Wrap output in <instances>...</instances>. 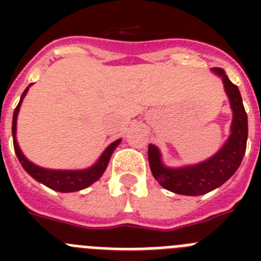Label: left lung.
<instances>
[{
  "mask_svg": "<svg viewBox=\"0 0 261 261\" xmlns=\"http://www.w3.org/2000/svg\"><path fill=\"white\" fill-rule=\"evenodd\" d=\"M212 71L222 80L232 111L230 136L223 146L204 162L181 167L166 166L161 150L155 145L150 144L147 149L149 165L155 180L163 188L179 195L200 196L221 187L238 170L246 153L248 136L247 114L244 111L238 86L232 84L222 69L214 68Z\"/></svg>",
  "mask_w": 261,
  "mask_h": 261,
  "instance_id": "obj_1",
  "label": "left lung"
}]
</instances>
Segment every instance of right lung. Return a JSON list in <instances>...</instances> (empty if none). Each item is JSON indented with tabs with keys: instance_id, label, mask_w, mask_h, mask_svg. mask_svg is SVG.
<instances>
[{
	"instance_id": "right-lung-1",
	"label": "right lung",
	"mask_w": 261,
	"mask_h": 261,
	"mask_svg": "<svg viewBox=\"0 0 261 261\" xmlns=\"http://www.w3.org/2000/svg\"><path fill=\"white\" fill-rule=\"evenodd\" d=\"M32 85V84H31ZM31 85L26 87V90L23 91L20 100L18 103L17 108L14 110L13 115V125H11V133H13V144H14V150L17 154L18 159H19L22 167L26 170L27 174L31 175L36 181L44 184L48 188L57 192H77V191L85 190L87 187H90L96 180L100 179L103 172L107 168L110 158L114 153V150L119 146L121 142V138L114 141L112 144L108 145L106 147V150L103 151L102 155L99 156V159L90 167L84 168V170H52V168H44L40 166L32 163L31 161L24 156V154L20 150L19 145L17 141V119H18V112L20 110V105L23 102V98L26 96L27 91L31 87Z\"/></svg>"
}]
</instances>
